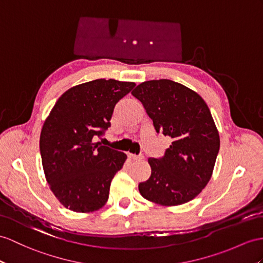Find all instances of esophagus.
<instances>
[{
    "label": "esophagus",
    "instance_id": "obj_1",
    "mask_svg": "<svg viewBox=\"0 0 263 263\" xmlns=\"http://www.w3.org/2000/svg\"><path fill=\"white\" fill-rule=\"evenodd\" d=\"M128 156H129L130 159L133 161H140V159H143V156H137V155H134V154H128Z\"/></svg>",
    "mask_w": 263,
    "mask_h": 263
}]
</instances>
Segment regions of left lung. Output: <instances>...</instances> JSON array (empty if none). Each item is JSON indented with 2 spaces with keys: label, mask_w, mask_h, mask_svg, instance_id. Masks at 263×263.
Wrapping results in <instances>:
<instances>
[{
  "label": "left lung",
  "mask_w": 263,
  "mask_h": 263,
  "mask_svg": "<svg viewBox=\"0 0 263 263\" xmlns=\"http://www.w3.org/2000/svg\"><path fill=\"white\" fill-rule=\"evenodd\" d=\"M153 119L157 133L173 142L138 190L147 201L176 206L193 200L213 174L220 136L210 108L200 95L168 79L142 82L132 91Z\"/></svg>",
  "instance_id": "obj_1"
}]
</instances>
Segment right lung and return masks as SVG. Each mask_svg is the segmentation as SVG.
<instances>
[{"mask_svg": "<svg viewBox=\"0 0 263 263\" xmlns=\"http://www.w3.org/2000/svg\"><path fill=\"white\" fill-rule=\"evenodd\" d=\"M135 82L97 79L71 87L57 100L40 135V153L50 190L66 209L98 211L127 159L123 152L93 142L110 126L117 102Z\"/></svg>", "mask_w": 263, "mask_h": 263, "instance_id": "right-lung-1", "label": "right lung"}]
</instances>
